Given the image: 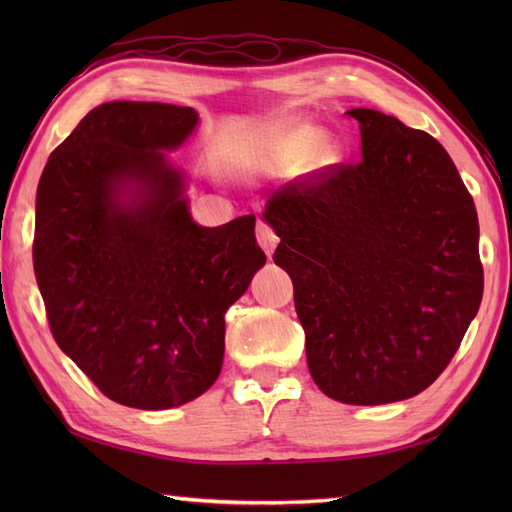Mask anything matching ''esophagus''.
Returning a JSON list of instances; mask_svg holds the SVG:
<instances>
[{
  "label": "esophagus",
  "instance_id": "obj_1",
  "mask_svg": "<svg viewBox=\"0 0 512 512\" xmlns=\"http://www.w3.org/2000/svg\"><path fill=\"white\" fill-rule=\"evenodd\" d=\"M257 242L266 250V255H273V250L279 244V235L275 233V228L266 224L264 220H257Z\"/></svg>",
  "mask_w": 512,
  "mask_h": 512
}]
</instances>
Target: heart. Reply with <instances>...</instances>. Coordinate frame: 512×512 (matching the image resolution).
<instances>
[{
	"mask_svg": "<svg viewBox=\"0 0 512 512\" xmlns=\"http://www.w3.org/2000/svg\"><path fill=\"white\" fill-rule=\"evenodd\" d=\"M321 162L332 158V149L319 138V129L303 121H279L266 125L248 140L239 154V165L248 171L290 169L299 160Z\"/></svg>",
	"mask_w": 512,
	"mask_h": 512,
	"instance_id": "heart-1",
	"label": "heart"
}]
</instances>
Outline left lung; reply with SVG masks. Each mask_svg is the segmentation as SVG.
Segmentation results:
<instances>
[{"instance_id": "left-lung-1", "label": "left lung", "mask_w": 512, "mask_h": 512, "mask_svg": "<svg viewBox=\"0 0 512 512\" xmlns=\"http://www.w3.org/2000/svg\"><path fill=\"white\" fill-rule=\"evenodd\" d=\"M347 116L363 158L273 191L264 217L314 383L347 405H385L427 389L458 352L484 292L480 224L436 138L365 107Z\"/></svg>"}]
</instances>
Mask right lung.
<instances>
[{
  "mask_svg": "<svg viewBox=\"0 0 512 512\" xmlns=\"http://www.w3.org/2000/svg\"><path fill=\"white\" fill-rule=\"evenodd\" d=\"M193 107L103 103L52 151L37 189L32 264L54 341L134 409L198 398L222 369L224 314L266 262L255 215L198 226L162 149ZM136 183L135 198H120Z\"/></svg>",
  "mask_w": 512,
  "mask_h": 512,
  "instance_id": "1",
  "label": "right lung"
}]
</instances>
